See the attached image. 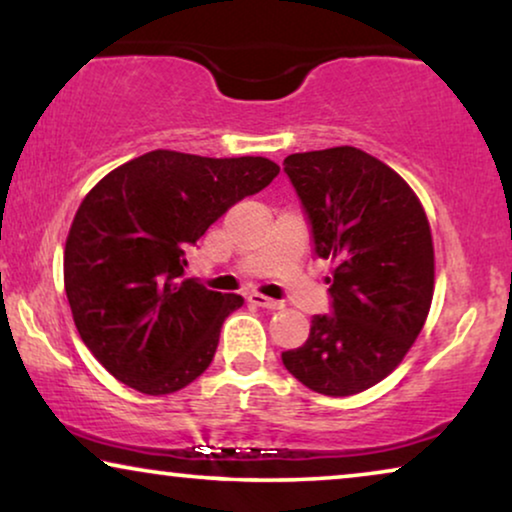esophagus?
Listing matches in <instances>:
<instances>
[{"label": "esophagus", "instance_id": "34e87169", "mask_svg": "<svg viewBox=\"0 0 512 512\" xmlns=\"http://www.w3.org/2000/svg\"><path fill=\"white\" fill-rule=\"evenodd\" d=\"M247 300L251 305H256V307H263V310H282V303H279V300H270V298H265V296H258V293H249L247 296Z\"/></svg>", "mask_w": 512, "mask_h": 512}]
</instances>
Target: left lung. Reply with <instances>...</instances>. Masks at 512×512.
<instances>
[{
	"instance_id": "obj_1",
	"label": "left lung",
	"mask_w": 512,
	"mask_h": 512,
	"mask_svg": "<svg viewBox=\"0 0 512 512\" xmlns=\"http://www.w3.org/2000/svg\"><path fill=\"white\" fill-rule=\"evenodd\" d=\"M284 172L333 263L331 314H314L282 363L307 389L352 396L384 380L422 331L433 298V242L412 188L354 146L293 153Z\"/></svg>"
}]
</instances>
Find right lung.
<instances>
[{
  "label": "right lung",
  "mask_w": 512,
  "mask_h": 512,
  "mask_svg": "<svg viewBox=\"0 0 512 512\" xmlns=\"http://www.w3.org/2000/svg\"><path fill=\"white\" fill-rule=\"evenodd\" d=\"M279 174L268 158L151 151L109 172L76 212L65 291L81 340L116 380L172 394L214 359L244 300L184 279L186 254L235 202Z\"/></svg>",
  "instance_id": "right-lung-1"
}]
</instances>
